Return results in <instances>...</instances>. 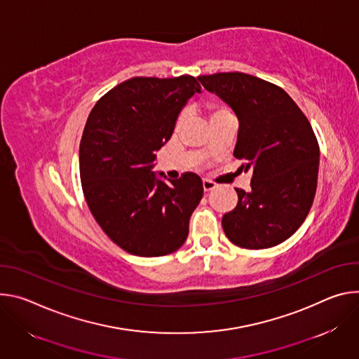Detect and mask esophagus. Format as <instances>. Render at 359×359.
I'll return each instance as SVG.
<instances>
[{
	"label": "esophagus",
	"mask_w": 359,
	"mask_h": 359,
	"mask_svg": "<svg viewBox=\"0 0 359 359\" xmlns=\"http://www.w3.org/2000/svg\"><path fill=\"white\" fill-rule=\"evenodd\" d=\"M203 187H204V191H205V192H210V191H212L217 185H215V182H212V181H210V180H204V181H203Z\"/></svg>",
	"instance_id": "obj_1"
}]
</instances>
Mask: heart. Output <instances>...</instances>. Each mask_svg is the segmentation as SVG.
Segmentation results:
<instances>
[{
    "mask_svg": "<svg viewBox=\"0 0 359 359\" xmlns=\"http://www.w3.org/2000/svg\"><path fill=\"white\" fill-rule=\"evenodd\" d=\"M210 112H211V119H214V118H217V116H219V115L229 114V111H228L226 108H224V107H218V105H212V107H210ZM182 121H184V116L181 115V116L178 118V121H177V127H180V126L182 124Z\"/></svg>",
    "mask_w": 359,
    "mask_h": 359,
    "instance_id": "heart-1",
    "label": "heart"
}]
</instances>
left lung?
I'll list each match as a JSON object with an SVG mask.
<instances>
[{
	"label": "left lung",
	"instance_id": "8db88e82",
	"mask_svg": "<svg viewBox=\"0 0 359 359\" xmlns=\"http://www.w3.org/2000/svg\"><path fill=\"white\" fill-rule=\"evenodd\" d=\"M238 118L233 156L252 171L251 189L235 188L236 207L222 217L228 240L264 250L284 243L305 221L318 182L320 147L306 116L280 87L244 72L198 76Z\"/></svg>",
	"mask_w": 359,
	"mask_h": 359
}]
</instances>
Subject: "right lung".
<instances>
[{"mask_svg": "<svg viewBox=\"0 0 359 359\" xmlns=\"http://www.w3.org/2000/svg\"><path fill=\"white\" fill-rule=\"evenodd\" d=\"M201 87L191 75L135 76L93 108L79 144V175L90 211L124 251L163 257L182 247L204 195L194 172L167 180L155 154L171 138L180 112Z\"/></svg>", "mask_w": 359, "mask_h": 359, "instance_id": "obj_1", "label": "right lung"}]
</instances>
